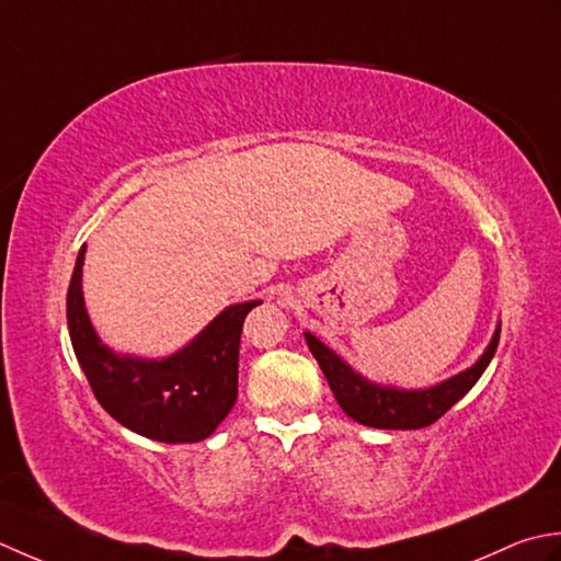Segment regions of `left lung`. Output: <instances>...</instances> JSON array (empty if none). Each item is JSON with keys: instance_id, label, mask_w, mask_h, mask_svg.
<instances>
[{"instance_id": "8db88e82", "label": "left lung", "mask_w": 561, "mask_h": 561, "mask_svg": "<svg viewBox=\"0 0 561 561\" xmlns=\"http://www.w3.org/2000/svg\"><path fill=\"white\" fill-rule=\"evenodd\" d=\"M499 334L501 324L496 327L494 336H491L482 358L472 368L462 370L460 375H455L440 385H433L428 390H397V387L370 382L360 373L353 370L344 358H339L334 351L327 348L317 336H312L310 331H305V341L310 346L312 356L317 358L319 368H322L339 407L353 421L370 428L414 431L431 426L433 421H438L445 411L472 390L491 358H494Z\"/></svg>"}]
</instances>
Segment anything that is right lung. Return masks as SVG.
Here are the masks:
<instances>
[{"mask_svg": "<svg viewBox=\"0 0 561 561\" xmlns=\"http://www.w3.org/2000/svg\"><path fill=\"white\" fill-rule=\"evenodd\" d=\"M87 244L79 249L67 290V327L91 392L108 414L145 438L198 443L237 402L239 339L244 317L261 300L230 305L201 334L162 360L118 356L89 322L82 295Z\"/></svg>", "mask_w": 561, "mask_h": 561, "instance_id": "obj_1", "label": "right lung"}]
</instances>
